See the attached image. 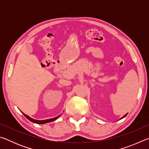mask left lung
Instances as JSON below:
<instances>
[{
    "mask_svg": "<svg viewBox=\"0 0 149 149\" xmlns=\"http://www.w3.org/2000/svg\"><path fill=\"white\" fill-rule=\"evenodd\" d=\"M127 114H125L124 116H123V117H122V118H120V120H121V119H122V118H124V117H125V116H127Z\"/></svg>",
    "mask_w": 149,
    "mask_h": 149,
    "instance_id": "obj_1",
    "label": "left lung"
}]
</instances>
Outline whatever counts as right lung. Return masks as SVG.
<instances>
[{"label":"right lung","instance_id":"add662e5","mask_svg":"<svg viewBox=\"0 0 149 149\" xmlns=\"http://www.w3.org/2000/svg\"><path fill=\"white\" fill-rule=\"evenodd\" d=\"M22 114H23L27 119H28L29 121H31V122H33L35 123H38V124H44V123H49V122H53V121H55L56 120H57L58 118L61 114L59 115L58 116H57L56 118H50V119H47V120H35L33 118H31V117H29V116H27L26 114H24L23 112H22Z\"/></svg>","mask_w":149,"mask_h":149}]
</instances>
